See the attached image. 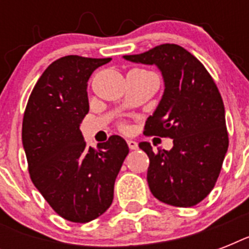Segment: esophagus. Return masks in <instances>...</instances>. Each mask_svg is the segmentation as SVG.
I'll return each mask as SVG.
<instances>
[{
	"label": "esophagus",
	"mask_w": 249,
	"mask_h": 249,
	"mask_svg": "<svg viewBox=\"0 0 249 249\" xmlns=\"http://www.w3.org/2000/svg\"><path fill=\"white\" fill-rule=\"evenodd\" d=\"M128 146L130 150H137V148H138V143H137L136 141H132V140L128 141Z\"/></svg>",
	"instance_id": "1"
}]
</instances>
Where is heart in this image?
<instances>
[{"label": "heart", "instance_id": "obj_1", "mask_svg": "<svg viewBox=\"0 0 249 249\" xmlns=\"http://www.w3.org/2000/svg\"><path fill=\"white\" fill-rule=\"evenodd\" d=\"M121 128H123V129H126V126H125V125H123V126H121Z\"/></svg>", "mask_w": 249, "mask_h": 249}]
</instances>
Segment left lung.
I'll list each match as a JSON object with an SVG mask.
<instances>
[{"label": "left lung", "instance_id": "8db88e82", "mask_svg": "<svg viewBox=\"0 0 249 249\" xmlns=\"http://www.w3.org/2000/svg\"><path fill=\"white\" fill-rule=\"evenodd\" d=\"M124 59L155 64L165 85L143 133L172 138L173 147L155 152L148 142L140 143L150 159L147 182L152 195L174 207L196 205L216 185L229 147L217 85L204 66L179 45H159Z\"/></svg>", "mask_w": 249, "mask_h": 249}]
</instances>
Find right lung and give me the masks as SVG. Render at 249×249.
<instances>
[{"mask_svg": "<svg viewBox=\"0 0 249 249\" xmlns=\"http://www.w3.org/2000/svg\"><path fill=\"white\" fill-rule=\"evenodd\" d=\"M111 58L67 55L53 62L33 88L21 128L31 179L64 220L85 224L109 208L129 147L111 136L86 146L80 124L89 112L88 80Z\"/></svg>", "mask_w": 249, "mask_h": 249, "instance_id": "obj_1", "label": "right lung"}]
</instances>
